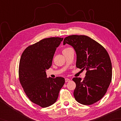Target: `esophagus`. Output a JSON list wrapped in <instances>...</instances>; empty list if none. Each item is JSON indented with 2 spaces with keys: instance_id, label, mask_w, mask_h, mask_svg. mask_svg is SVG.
Returning a JSON list of instances; mask_svg holds the SVG:
<instances>
[{
  "instance_id": "1",
  "label": "esophagus",
  "mask_w": 121,
  "mask_h": 121,
  "mask_svg": "<svg viewBox=\"0 0 121 121\" xmlns=\"http://www.w3.org/2000/svg\"><path fill=\"white\" fill-rule=\"evenodd\" d=\"M71 80L69 78H65V82H70Z\"/></svg>"
}]
</instances>
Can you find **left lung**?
Listing matches in <instances>:
<instances>
[{
	"mask_svg": "<svg viewBox=\"0 0 121 121\" xmlns=\"http://www.w3.org/2000/svg\"><path fill=\"white\" fill-rule=\"evenodd\" d=\"M72 46L76 54V66L86 70L83 81L80 78L72 80L76 84L74 96L79 103L91 105L104 96L112 79V64L104 48L85 35H71L65 38L63 45Z\"/></svg>",
	"mask_w": 121,
	"mask_h": 121,
	"instance_id": "1",
	"label": "left lung"
}]
</instances>
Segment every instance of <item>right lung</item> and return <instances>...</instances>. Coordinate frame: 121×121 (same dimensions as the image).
Here are the masks:
<instances>
[{
  "mask_svg": "<svg viewBox=\"0 0 121 121\" xmlns=\"http://www.w3.org/2000/svg\"><path fill=\"white\" fill-rule=\"evenodd\" d=\"M63 39L51 37L41 40L25 49L20 59V83L30 101L43 108L55 103L65 83L61 77L47 78L46 72L52 65L56 49Z\"/></svg>",
  "mask_w": 121,
  "mask_h": 121,
  "instance_id": "add662e5",
  "label": "right lung"
}]
</instances>
